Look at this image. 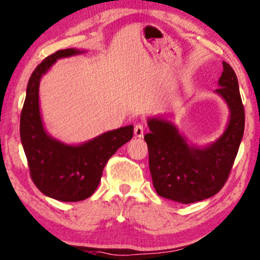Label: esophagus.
<instances>
[{"label": "esophagus", "instance_id": "obj_1", "mask_svg": "<svg viewBox=\"0 0 260 260\" xmlns=\"http://www.w3.org/2000/svg\"><path fill=\"white\" fill-rule=\"evenodd\" d=\"M145 128H146V127H145L144 123H137V125L134 126V134H135V137H138V138L144 137Z\"/></svg>", "mask_w": 260, "mask_h": 260}]
</instances>
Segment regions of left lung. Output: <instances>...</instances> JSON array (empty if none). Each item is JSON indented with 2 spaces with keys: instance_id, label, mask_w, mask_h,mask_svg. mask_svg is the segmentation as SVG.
<instances>
[{
  "instance_id": "left-lung-1",
  "label": "left lung",
  "mask_w": 260,
  "mask_h": 260,
  "mask_svg": "<svg viewBox=\"0 0 260 260\" xmlns=\"http://www.w3.org/2000/svg\"><path fill=\"white\" fill-rule=\"evenodd\" d=\"M215 92L228 102L231 118L225 133L206 148L188 146L177 128L166 120L151 119L145 135L149 171L156 193L182 204L207 199L222 188L231 173L243 139L244 105L238 79L228 62Z\"/></svg>"
}]
</instances>
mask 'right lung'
<instances>
[{"instance_id":"add662e5","label":"right lung","mask_w":260,"mask_h":260,"mask_svg":"<svg viewBox=\"0 0 260 260\" xmlns=\"http://www.w3.org/2000/svg\"><path fill=\"white\" fill-rule=\"evenodd\" d=\"M79 53L75 49L57 50L34 69L20 118L21 141L31 180L43 194L60 202L89 198L109 158L133 138V126L107 132L80 146L61 144L46 133L39 109L40 79L57 58Z\"/></svg>"}]
</instances>
